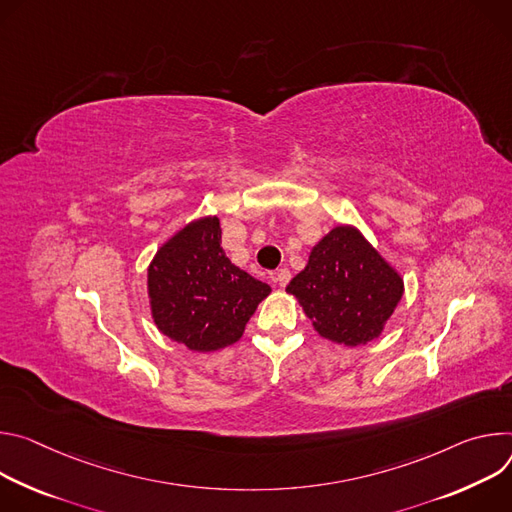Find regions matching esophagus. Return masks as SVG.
<instances>
[{"instance_id": "34e87169", "label": "esophagus", "mask_w": 512, "mask_h": 512, "mask_svg": "<svg viewBox=\"0 0 512 512\" xmlns=\"http://www.w3.org/2000/svg\"><path fill=\"white\" fill-rule=\"evenodd\" d=\"M291 280V270L289 268H278L276 274H274V282L278 287H287Z\"/></svg>"}]
</instances>
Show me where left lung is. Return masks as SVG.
<instances>
[{
    "label": "left lung",
    "instance_id": "1",
    "mask_svg": "<svg viewBox=\"0 0 512 512\" xmlns=\"http://www.w3.org/2000/svg\"><path fill=\"white\" fill-rule=\"evenodd\" d=\"M287 293L323 339L356 348L384 331L405 282L356 225H337L313 246Z\"/></svg>",
    "mask_w": 512,
    "mask_h": 512
}]
</instances>
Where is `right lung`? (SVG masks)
<instances>
[{"label": "right lung", "instance_id": "add662e5", "mask_svg": "<svg viewBox=\"0 0 512 512\" xmlns=\"http://www.w3.org/2000/svg\"><path fill=\"white\" fill-rule=\"evenodd\" d=\"M146 287L158 331L199 354L236 344L272 291L225 256L215 215L189 221L156 250Z\"/></svg>", "mask_w": 512, "mask_h": 512}]
</instances>
